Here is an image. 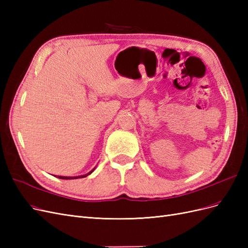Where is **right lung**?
<instances>
[{"label": "right lung", "instance_id": "right-lung-1", "mask_svg": "<svg viewBox=\"0 0 248 248\" xmlns=\"http://www.w3.org/2000/svg\"><path fill=\"white\" fill-rule=\"evenodd\" d=\"M94 170H95V168L92 170H90L88 174H85V175H81V176H76V177H65V176H57V178H59V179H64V180H72V179H78V178H85V177H87V176H89L90 174H92V172L94 171Z\"/></svg>", "mask_w": 248, "mask_h": 248}]
</instances>
